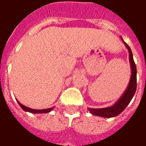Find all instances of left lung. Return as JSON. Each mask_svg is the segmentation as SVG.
I'll use <instances>...</instances> for the list:
<instances>
[{"instance_id":"1","label":"left lung","mask_w":146,"mask_h":146,"mask_svg":"<svg viewBox=\"0 0 146 146\" xmlns=\"http://www.w3.org/2000/svg\"><path fill=\"white\" fill-rule=\"evenodd\" d=\"M122 40V39H121ZM123 43L125 44V47L129 51V63L131 66V77L129 85L126 88L125 91L121 95V97L117 101L115 104H113L112 106L106 107V108H101V109H94L90 108L89 110L90 113L96 116L103 117H112L117 116L118 114L124 110L126 108V106L130 102L131 99L133 97V95L136 92L137 89V68L135 63L133 61V53L131 52V49L129 47V45L124 42L122 40Z\"/></svg>"}]
</instances>
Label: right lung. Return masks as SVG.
<instances>
[{
  "label": "right lung",
  "mask_w": 146,
  "mask_h": 146,
  "mask_svg": "<svg viewBox=\"0 0 146 146\" xmlns=\"http://www.w3.org/2000/svg\"><path fill=\"white\" fill-rule=\"evenodd\" d=\"M18 102V104L20 105L22 109L24 110L25 111H28V112H30V113H49L52 109H53V107L52 108H48V109H44V110H35V109H32V108H29V107H27V106H25L22 105L21 102Z\"/></svg>",
  "instance_id": "obj_1"
}]
</instances>
